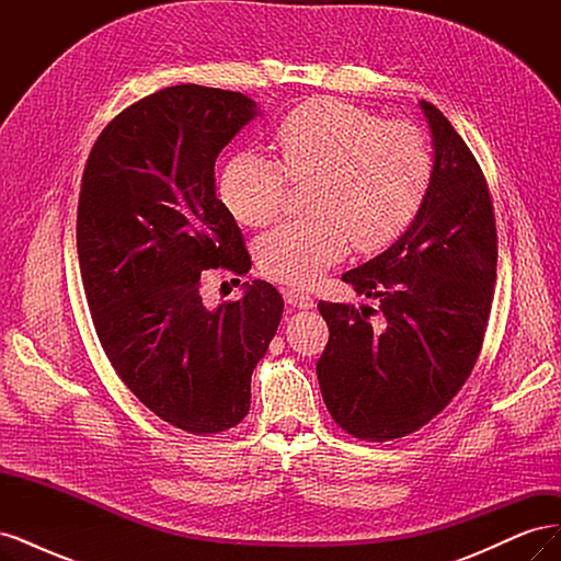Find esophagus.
Returning <instances> with one entry per match:
<instances>
[{
    "instance_id": "esophagus-1",
    "label": "esophagus",
    "mask_w": 561,
    "mask_h": 561,
    "mask_svg": "<svg viewBox=\"0 0 561 561\" xmlns=\"http://www.w3.org/2000/svg\"><path fill=\"white\" fill-rule=\"evenodd\" d=\"M285 299L290 307H297V309H311L313 307V297L304 290V287H287L285 290Z\"/></svg>"
}]
</instances>
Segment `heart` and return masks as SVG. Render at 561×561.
I'll return each instance as SVG.
<instances>
[{
	"instance_id": "heart-1",
	"label": "heart",
	"mask_w": 561,
	"mask_h": 561,
	"mask_svg": "<svg viewBox=\"0 0 561 561\" xmlns=\"http://www.w3.org/2000/svg\"><path fill=\"white\" fill-rule=\"evenodd\" d=\"M274 142L283 168L241 151L225 168L222 198L239 222L260 229L290 208L291 179L299 190L309 186L313 215L257 243L260 271L283 285L316 283L351 245L375 254L396 243L431 192L433 147L410 122L313 100L283 118Z\"/></svg>"
}]
</instances>
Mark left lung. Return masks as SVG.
<instances>
[{"label": "left lung", "instance_id": "1", "mask_svg": "<svg viewBox=\"0 0 561 561\" xmlns=\"http://www.w3.org/2000/svg\"><path fill=\"white\" fill-rule=\"evenodd\" d=\"M421 110L435 147L426 203L393 245L342 276L379 307L318 301L330 328L316 367L322 400L339 428L369 443L416 433L456 398L480 358L494 301L489 184L445 114L426 100Z\"/></svg>", "mask_w": 561, "mask_h": 561}]
</instances>
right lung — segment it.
Masks as SVG:
<instances>
[{
  "label": "right lung",
  "instance_id": "obj_1",
  "mask_svg": "<svg viewBox=\"0 0 561 561\" xmlns=\"http://www.w3.org/2000/svg\"><path fill=\"white\" fill-rule=\"evenodd\" d=\"M254 112L236 91L161 89L112 118L81 175L77 254L100 346L151 414L192 435L245 419L285 307L266 280L217 309L201 295L210 268L233 283L250 271L215 161Z\"/></svg>",
  "mask_w": 561,
  "mask_h": 561
}]
</instances>
